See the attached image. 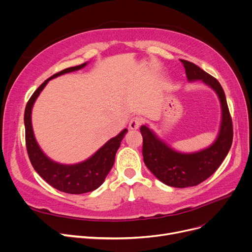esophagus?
Segmentation results:
<instances>
[{
  "instance_id": "esophagus-1",
  "label": "esophagus",
  "mask_w": 252,
  "mask_h": 252,
  "mask_svg": "<svg viewBox=\"0 0 252 252\" xmlns=\"http://www.w3.org/2000/svg\"><path fill=\"white\" fill-rule=\"evenodd\" d=\"M141 125H142V118L140 116H134L130 119L128 126H129V128L131 129H137L140 127Z\"/></svg>"
}]
</instances>
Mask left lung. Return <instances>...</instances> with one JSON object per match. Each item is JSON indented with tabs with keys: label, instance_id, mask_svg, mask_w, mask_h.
Wrapping results in <instances>:
<instances>
[{
	"label": "left lung",
	"instance_id": "1",
	"mask_svg": "<svg viewBox=\"0 0 252 252\" xmlns=\"http://www.w3.org/2000/svg\"><path fill=\"white\" fill-rule=\"evenodd\" d=\"M189 82L201 81L213 89L220 99L221 121L219 135L209 147L194 153H182L170 148L147 126L140 130L143 137L144 162L151 173L170 187L187 188L197 186L208 179L228 155L233 141V125L224 92L218 82L192 62L181 60Z\"/></svg>",
	"mask_w": 252,
	"mask_h": 252
}]
</instances>
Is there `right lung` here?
<instances>
[{
  "instance_id": "right-lung-1",
  "label": "right lung",
  "mask_w": 252,
  "mask_h": 252,
  "mask_svg": "<svg viewBox=\"0 0 252 252\" xmlns=\"http://www.w3.org/2000/svg\"><path fill=\"white\" fill-rule=\"evenodd\" d=\"M88 62L73 67L66 68L52 75L39 86L26 104L24 111L25 142L30 160L36 173L53 188L68 194H83L99 188L105 178L109 174L115 160V154L121 143L127 133L125 128L116 137L111 138L87 160L75 164H63L52 160L38 146L34 138L32 125V110L33 104L47 86L49 81L64 73L72 72L84 68Z\"/></svg>"
}]
</instances>
